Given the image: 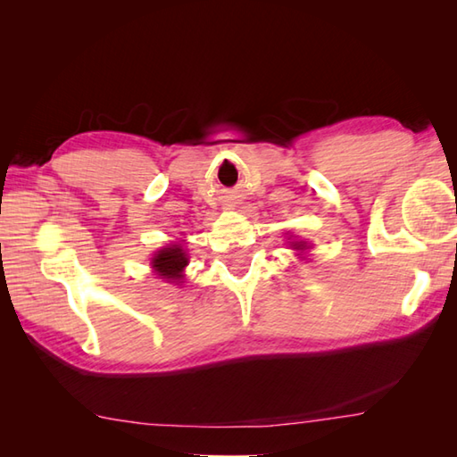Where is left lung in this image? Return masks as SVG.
<instances>
[{
  "label": "left lung",
  "mask_w": 457,
  "mask_h": 457,
  "mask_svg": "<svg viewBox=\"0 0 457 457\" xmlns=\"http://www.w3.org/2000/svg\"><path fill=\"white\" fill-rule=\"evenodd\" d=\"M293 249L304 251V249H308V244H306V241H293Z\"/></svg>",
  "instance_id": "1"
}]
</instances>
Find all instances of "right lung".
I'll use <instances>...</instances> for the list:
<instances>
[{
	"label": "right lung",
	"mask_w": 457,
	"mask_h": 457,
	"mask_svg": "<svg viewBox=\"0 0 457 457\" xmlns=\"http://www.w3.org/2000/svg\"><path fill=\"white\" fill-rule=\"evenodd\" d=\"M151 265L161 278H167V283H182V270L188 265V255L180 245L170 244L167 247L159 249L154 253Z\"/></svg>",
	"instance_id": "1"
}]
</instances>
